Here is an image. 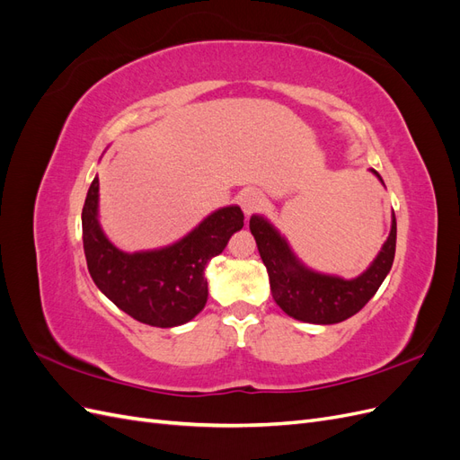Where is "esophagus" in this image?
<instances>
[{"label": "esophagus", "mask_w": 460, "mask_h": 460, "mask_svg": "<svg viewBox=\"0 0 460 460\" xmlns=\"http://www.w3.org/2000/svg\"><path fill=\"white\" fill-rule=\"evenodd\" d=\"M262 203H264V198H262L261 191H257V190H245V191H242L240 207L243 208L245 215L257 213L259 208L262 207Z\"/></svg>", "instance_id": "1"}]
</instances>
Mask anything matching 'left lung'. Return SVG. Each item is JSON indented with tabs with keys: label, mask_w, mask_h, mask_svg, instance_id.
<instances>
[{
	"label": "left lung",
	"mask_w": 460,
	"mask_h": 460,
	"mask_svg": "<svg viewBox=\"0 0 460 460\" xmlns=\"http://www.w3.org/2000/svg\"><path fill=\"white\" fill-rule=\"evenodd\" d=\"M384 184L382 176L372 169ZM249 230L257 242L259 255L267 267L270 291L278 307L296 320L311 324H336L357 314L382 286L384 278L392 270L397 242V222L392 217L389 232L382 252L372 261L370 267L353 280L340 276L320 274L294 255L291 247L270 222L253 215Z\"/></svg>",
	"instance_id": "8db88e82"
}]
</instances>
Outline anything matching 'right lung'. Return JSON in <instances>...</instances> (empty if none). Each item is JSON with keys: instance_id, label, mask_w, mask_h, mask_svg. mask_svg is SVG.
<instances>
[{"instance_id": "obj_1", "label": "right lung", "mask_w": 460, "mask_h": 460, "mask_svg": "<svg viewBox=\"0 0 460 460\" xmlns=\"http://www.w3.org/2000/svg\"><path fill=\"white\" fill-rule=\"evenodd\" d=\"M97 201L100 180L95 176L82 208V240L95 286L137 323L157 328L186 324L207 303V262L225 252L232 234L243 228L242 208H218L172 245L124 253L103 234Z\"/></svg>"}]
</instances>
